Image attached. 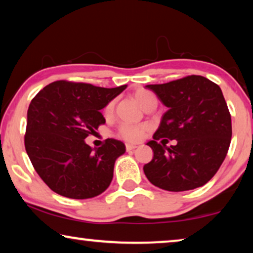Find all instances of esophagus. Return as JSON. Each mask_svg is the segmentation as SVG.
Masks as SVG:
<instances>
[{"instance_id": "obj_1", "label": "esophagus", "mask_w": 253, "mask_h": 253, "mask_svg": "<svg viewBox=\"0 0 253 253\" xmlns=\"http://www.w3.org/2000/svg\"><path fill=\"white\" fill-rule=\"evenodd\" d=\"M136 148H137V146L134 145V144H126V150L127 151H131V150H134Z\"/></svg>"}]
</instances>
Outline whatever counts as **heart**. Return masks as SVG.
<instances>
[{"mask_svg":"<svg viewBox=\"0 0 253 253\" xmlns=\"http://www.w3.org/2000/svg\"><path fill=\"white\" fill-rule=\"evenodd\" d=\"M134 99L142 105L145 110H148L153 105H157V99L152 93L146 89H137L133 94ZM115 112V101H110L105 104L103 108V116L105 118H111ZM148 126L144 124H136V125H131V124H122L117 129V137L124 139L126 142L135 143L141 141L144 136L146 131H148Z\"/></svg>","mask_w":253,"mask_h":253,"instance_id":"b5f03b06","label":"heart"}]
</instances>
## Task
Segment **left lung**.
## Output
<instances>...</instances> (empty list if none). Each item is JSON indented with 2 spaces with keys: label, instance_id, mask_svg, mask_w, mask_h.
I'll return each instance as SVG.
<instances>
[{
  "label": "left lung",
  "instance_id": "8db88e82",
  "mask_svg": "<svg viewBox=\"0 0 253 253\" xmlns=\"http://www.w3.org/2000/svg\"><path fill=\"white\" fill-rule=\"evenodd\" d=\"M146 87L168 111L148 143L153 159L144 165L145 176L166 191L203 186L218 171L231 144V114L220 87L198 75ZM167 138L177 139V144L167 148Z\"/></svg>",
  "mask_w": 253,
  "mask_h": 253
}]
</instances>
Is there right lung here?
<instances>
[{
  "label": "right lung",
  "instance_id": "obj_1",
  "mask_svg": "<svg viewBox=\"0 0 253 253\" xmlns=\"http://www.w3.org/2000/svg\"><path fill=\"white\" fill-rule=\"evenodd\" d=\"M127 87L56 81L34 96L27 111L25 148L43 182L62 197L94 198L107 190L115 161L125 153L117 139L90 148L84 139L105 124L101 109Z\"/></svg>",
  "mask_w": 253,
  "mask_h": 253
}]
</instances>
